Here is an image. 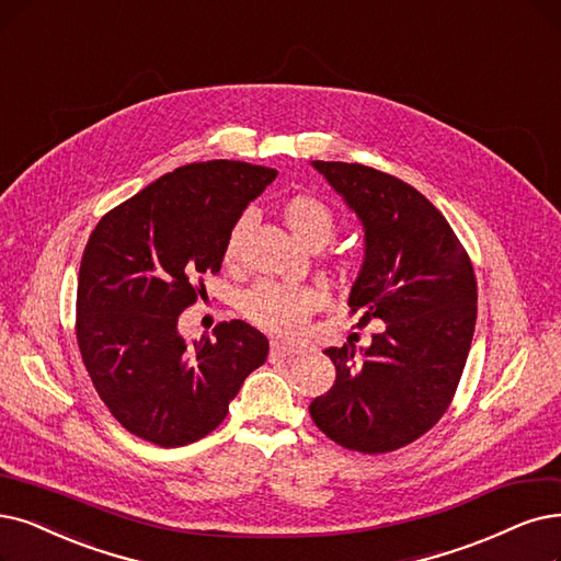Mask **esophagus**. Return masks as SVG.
Segmentation results:
<instances>
[{"instance_id":"1","label":"esophagus","mask_w":561,"mask_h":561,"mask_svg":"<svg viewBox=\"0 0 561 561\" xmlns=\"http://www.w3.org/2000/svg\"><path fill=\"white\" fill-rule=\"evenodd\" d=\"M295 354H299V347H295V345H285V343H278V341L272 343V356L274 358H289Z\"/></svg>"}]
</instances>
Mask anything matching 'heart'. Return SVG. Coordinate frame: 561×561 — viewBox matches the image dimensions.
Segmentation results:
<instances>
[{
	"label": "heart",
	"mask_w": 561,
	"mask_h": 561,
	"mask_svg": "<svg viewBox=\"0 0 561 561\" xmlns=\"http://www.w3.org/2000/svg\"><path fill=\"white\" fill-rule=\"evenodd\" d=\"M280 216L293 234L306 243L308 249H324L335 237L339 220L320 197L306 193L289 195L283 199ZM249 228V214H243L228 234L226 262L234 264L241 253V239ZM322 304L318 287L310 285H283L274 280H262L245 289L241 297V310L260 329L276 335H295L304 320Z\"/></svg>",
	"instance_id": "1"
}]
</instances>
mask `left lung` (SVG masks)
Returning <instances> with one entry per match:
<instances>
[{"label": "left lung", "instance_id": "left-lung-1", "mask_svg": "<svg viewBox=\"0 0 561 561\" xmlns=\"http://www.w3.org/2000/svg\"><path fill=\"white\" fill-rule=\"evenodd\" d=\"M364 228V262L347 306L385 331L370 347H329L333 387L310 416L335 444L396 451L449 408L477 324V278L442 211L410 184L358 163L312 161Z\"/></svg>", "mask_w": 561, "mask_h": 561}]
</instances>
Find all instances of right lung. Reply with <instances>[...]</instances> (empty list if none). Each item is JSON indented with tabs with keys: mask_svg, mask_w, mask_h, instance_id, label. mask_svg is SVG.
<instances>
[{
	"mask_svg": "<svg viewBox=\"0 0 561 561\" xmlns=\"http://www.w3.org/2000/svg\"><path fill=\"white\" fill-rule=\"evenodd\" d=\"M276 170L241 161L182 165L105 214L78 274V345L84 368L124 428L163 449L209 435L268 341L241 320L186 343L179 316L197 276L216 274L226 241Z\"/></svg>",
	"mask_w": 561,
	"mask_h": 561,
	"instance_id": "1",
	"label": "right lung"
}]
</instances>
